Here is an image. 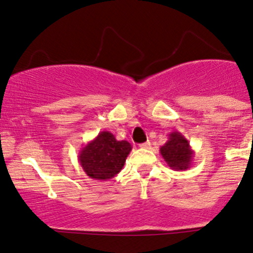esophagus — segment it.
I'll return each mask as SVG.
<instances>
[{
	"label": "esophagus",
	"mask_w": 253,
	"mask_h": 253,
	"mask_svg": "<svg viewBox=\"0 0 253 253\" xmlns=\"http://www.w3.org/2000/svg\"><path fill=\"white\" fill-rule=\"evenodd\" d=\"M139 147H141V148H144V149H148L149 147H151V142L147 141V142H144V143H141L139 144Z\"/></svg>",
	"instance_id": "34e87169"
}]
</instances>
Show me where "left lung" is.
Returning <instances> with one entry per match:
<instances>
[{"mask_svg": "<svg viewBox=\"0 0 253 253\" xmlns=\"http://www.w3.org/2000/svg\"><path fill=\"white\" fill-rule=\"evenodd\" d=\"M166 163L174 170H186L194 161V151L189 141L178 131L169 133L168 141L159 148Z\"/></svg>", "mask_w": 253, "mask_h": 253, "instance_id": "1", "label": "left lung"}]
</instances>
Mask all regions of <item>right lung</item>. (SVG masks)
Instances as JSON below:
<instances>
[{
    "label": "right lung",
    "mask_w": 253,
    "mask_h": 253,
    "mask_svg": "<svg viewBox=\"0 0 253 253\" xmlns=\"http://www.w3.org/2000/svg\"><path fill=\"white\" fill-rule=\"evenodd\" d=\"M132 146L127 141H117L109 131H102L79 151L82 168L90 178L109 180L124 168Z\"/></svg>",
    "instance_id": "1"
}]
</instances>
